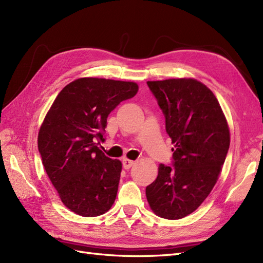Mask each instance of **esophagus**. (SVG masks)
I'll return each mask as SVG.
<instances>
[{
	"mask_svg": "<svg viewBox=\"0 0 263 263\" xmlns=\"http://www.w3.org/2000/svg\"><path fill=\"white\" fill-rule=\"evenodd\" d=\"M135 164V162L132 161V160H128V159H123V166L125 170H128L133 165Z\"/></svg>",
	"mask_w": 263,
	"mask_h": 263,
	"instance_id": "esophagus-1",
	"label": "esophagus"
}]
</instances>
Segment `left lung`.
I'll use <instances>...</instances> for the list:
<instances>
[{
	"label": "left lung",
	"mask_w": 263,
	"mask_h": 263,
	"mask_svg": "<svg viewBox=\"0 0 263 263\" xmlns=\"http://www.w3.org/2000/svg\"><path fill=\"white\" fill-rule=\"evenodd\" d=\"M165 117L174 143L172 165H159L157 179L147 186L152 211L178 220L193 213L209 196L230 148V129L218 99L192 78L147 83Z\"/></svg>",
	"instance_id": "8db88e82"
}]
</instances>
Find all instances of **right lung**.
I'll list each match as a JSON object with an SVG mask.
<instances>
[{
	"label": "right lung",
	"mask_w": 263,
	"mask_h": 263,
	"mask_svg": "<svg viewBox=\"0 0 263 263\" xmlns=\"http://www.w3.org/2000/svg\"><path fill=\"white\" fill-rule=\"evenodd\" d=\"M138 85L104 78H79L62 89L41 125L38 149L45 172L62 202L81 216L111 209L122 172L107 158L103 142L106 119Z\"/></svg>",
	"instance_id": "1"
}]
</instances>
